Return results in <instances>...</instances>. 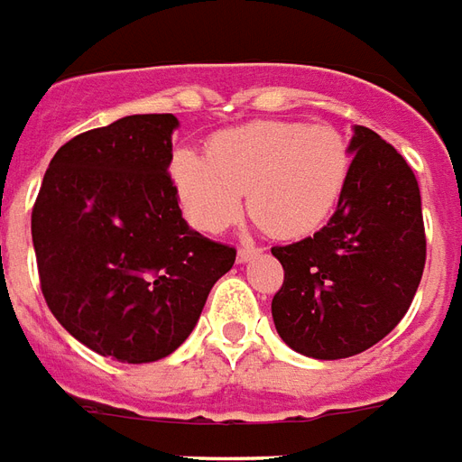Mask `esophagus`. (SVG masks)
Masks as SVG:
<instances>
[{"label": "esophagus", "mask_w": 462, "mask_h": 462, "mask_svg": "<svg viewBox=\"0 0 462 462\" xmlns=\"http://www.w3.org/2000/svg\"><path fill=\"white\" fill-rule=\"evenodd\" d=\"M260 255L258 248H238V263H251Z\"/></svg>", "instance_id": "obj_1"}]
</instances>
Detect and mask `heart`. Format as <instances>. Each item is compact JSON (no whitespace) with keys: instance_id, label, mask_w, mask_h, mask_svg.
Listing matches in <instances>:
<instances>
[{"instance_id":"heart-1","label":"heart","mask_w":462,"mask_h":462,"mask_svg":"<svg viewBox=\"0 0 462 462\" xmlns=\"http://www.w3.org/2000/svg\"><path fill=\"white\" fill-rule=\"evenodd\" d=\"M170 180L187 221L221 234L244 209L275 238H301L324 226L350 178V151L326 124L251 121L218 131L207 155L180 145Z\"/></svg>"}]
</instances>
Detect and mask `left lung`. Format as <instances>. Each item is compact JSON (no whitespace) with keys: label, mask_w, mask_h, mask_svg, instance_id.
Instances as JSON below:
<instances>
[{"label":"left lung","mask_w":462,"mask_h":462,"mask_svg":"<svg viewBox=\"0 0 462 462\" xmlns=\"http://www.w3.org/2000/svg\"><path fill=\"white\" fill-rule=\"evenodd\" d=\"M350 178L334 217L304 241L275 245L280 338L307 358L338 360L383 341L421 282L426 236L411 168L375 131L353 126Z\"/></svg>","instance_id":"8db88e82"}]
</instances>
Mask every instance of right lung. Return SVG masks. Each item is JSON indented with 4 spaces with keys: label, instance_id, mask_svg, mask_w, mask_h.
Instances as JSON below:
<instances>
[{
    "label": "right lung",
    "instance_id": "right-lung-1",
    "mask_svg": "<svg viewBox=\"0 0 462 462\" xmlns=\"http://www.w3.org/2000/svg\"><path fill=\"white\" fill-rule=\"evenodd\" d=\"M172 114H134L55 152L31 214L48 310L82 346L152 363L187 341L236 251L187 226Z\"/></svg>",
    "mask_w": 462,
    "mask_h": 462
}]
</instances>
